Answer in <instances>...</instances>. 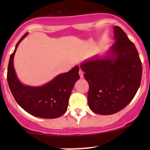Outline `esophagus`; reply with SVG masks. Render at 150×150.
Here are the masks:
<instances>
[{"mask_svg": "<svg viewBox=\"0 0 150 150\" xmlns=\"http://www.w3.org/2000/svg\"><path fill=\"white\" fill-rule=\"evenodd\" d=\"M79 75H80V77H81V78H83V70H81V69H80L79 70Z\"/></svg>", "mask_w": 150, "mask_h": 150, "instance_id": "34e87169", "label": "esophagus"}]
</instances>
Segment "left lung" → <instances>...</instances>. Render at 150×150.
Instances as JSON below:
<instances>
[{
    "label": "left lung",
    "mask_w": 150,
    "mask_h": 150,
    "mask_svg": "<svg viewBox=\"0 0 150 150\" xmlns=\"http://www.w3.org/2000/svg\"><path fill=\"white\" fill-rule=\"evenodd\" d=\"M113 29L115 42L107 55L96 56L81 64L89 84V107L103 115L114 114L126 107L142 81V62L135 45L120 27Z\"/></svg>",
    "instance_id": "obj_1"
}]
</instances>
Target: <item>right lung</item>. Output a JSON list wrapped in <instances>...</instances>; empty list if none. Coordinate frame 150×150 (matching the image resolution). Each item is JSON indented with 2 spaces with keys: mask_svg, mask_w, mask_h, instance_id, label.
<instances>
[{
  "mask_svg": "<svg viewBox=\"0 0 150 150\" xmlns=\"http://www.w3.org/2000/svg\"><path fill=\"white\" fill-rule=\"evenodd\" d=\"M25 33L16 43L9 59L7 81L12 95L18 104L35 117L53 119L62 115L67 110L72 88L79 80V67L60 74L42 86L22 84L18 79L13 67V57L19 43L28 35Z\"/></svg>",
  "mask_w": 150,
  "mask_h": 150,
  "instance_id": "obj_1",
  "label": "right lung"
}]
</instances>
